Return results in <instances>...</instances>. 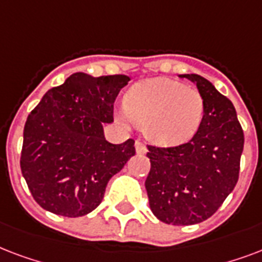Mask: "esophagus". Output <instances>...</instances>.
I'll use <instances>...</instances> for the list:
<instances>
[{
    "label": "esophagus",
    "instance_id": "1",
    "mask_svg": "<svg viewBox=\"0 0 262 262\" xmlns=\"http://www.w3.org/2000/svg\"><path fill=\"white\" fill-rule=\"evenodd\" d=\"M135 150H137L138 154H145L146 151H147V147H146V145L143 142L137 141L135 142Z\"/></svg>",
    "mask_w": 262,
    "mask_h": 262
}]
</instances>
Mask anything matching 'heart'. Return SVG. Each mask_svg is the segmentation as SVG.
I'll return each mask as SVG.
<instances>
[{
	"mask_svg": "<svg viewBox=\"0 0 262 262\" xmlns=\"http://www.w3.org/2000/svg\"><path fill=\"white\" fill-rule=\"evenodd\" d=\"M120 121L133 120L157 145H178L196 133L204 117V98L195 87L168 78H151L134 84L125 94Z\"/></svg>",
	"mask_w": 262,
	"mask_h": 262,
	"instance_id": "1",
	"label": "heart"
}]
</instances>
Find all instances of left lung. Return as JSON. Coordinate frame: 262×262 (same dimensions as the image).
Here are the masks:
<instances>
[{"label": "left lung", "instance_id": "8db88e82", "mask_svg": "<svg viewBox=\"0 0 262 262\" xmlns=\"http://www.w3.org/2000/svg\"><path fill=\"white\" fill-rule=\"evenodd\" d=\"M180 78L196 84L204 117L187 143L147 146L151 168L145 187L159 220L191 226L210 217L236 186L245 137L232 102L212 83L196 74Z\"/></svg>", "mask_w": 262, "mask_h": 262}]
</instances>
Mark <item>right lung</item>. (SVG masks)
Segmentation results:
<instances>
[{
    "mask_svg": "<svg viewBox=\"0 0 262 262\" xmlns=\"http://www.w3.org/2000/svg\"><path fill=\"white\" fill-rule=\"evenodd\" d=\"M127 75L94 78L72 74L46 91L27 117L20 168L34 200L66 217L93 212L106 184L134 154L133 139L113 145L103 124L113 121V103Z\"/></svg>",
    "mask_w": 262,
    "mask_h": 262,
    "instance_id": "right-lung-1",
    "label": "right lung"
}]
</instances>
